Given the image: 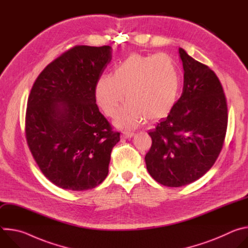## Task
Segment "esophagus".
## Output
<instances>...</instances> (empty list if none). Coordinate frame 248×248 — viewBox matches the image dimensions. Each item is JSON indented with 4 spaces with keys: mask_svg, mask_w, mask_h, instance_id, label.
I'll return each mask as SVG.
<instances>
[{
    "mask_svg": "<svg viewBox=\"0 0 248 248\" xmlns=\"http://www.w3.org/2000/svg\"><path fill=\"white\" fill-rule=\"evenodd\" d=\"M134 135V132L133 131H128V130H124L123 131V137L124 138H130V137H132Z\"/></svg>",
    "mask_w": 248,
    "mask_h": 248,
    "instance_id": "obj_1",
    "label": "esophagus"
}]
</instances>
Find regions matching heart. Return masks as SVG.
I'll use <instances>...</instances> for the list:
<instances>
[{"label":"heart","mask_w":248,"mask_h":248,"mask_svg":"<svg viewBox=\"0 0 248 248\" xmlns=\"http://www.w3.org/2000/svg\"><path fill=\"white\" fill-rule=\"evenodd\" d=\"M180 86L179 72L169 56L132 54L116 66L112 77L98 79L95 99L106 116L115 118L125 96L128 103L117 124L133 126L144 118H166L179 99Z\"/></svg>","instance_id":"b5f03b06"}]
</instances>
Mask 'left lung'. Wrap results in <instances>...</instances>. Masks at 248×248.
I'll return each mask as SVG.
<instances>
[{
	"label": "left lung",
	"instance_id": "8db88e82",
	"mask_svg": "<svg viewBox=\"0 0 248 248\" xmlns=\"http://www.w3.org/2000/svg\"><path fill=\"white\" fill-rule=\"evenodd\" d=\"M185 70L184 89L167 119L148 132L152 138L145 155L148 172L169 187L187 186L216 162L228 126L223 86L209 66L180 48Z\"/></svg>",
	"mask_w": 248,
	"mask_h": 248
}]
</instances>
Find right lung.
<instances>
[{"instance_id": "obj_1", "label": "right lung", "mask_w": 248, "mask_h": 248, "mask_svg": "<svg viewBox=\"0 0 248 248\" xmlns=\"http://www.w3.org/2000/svg\"><path fill=\"white\" fill-rule=\"evenodd\" d=\"M112 60L110 46L78 45L51 62L27 100L25 137L46 178L74 191L99 186L120 132L99 111L95 86Z\"/></svg>"}]
</instances>
